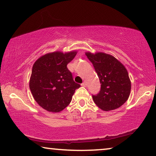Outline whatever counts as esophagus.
<instances>
[{"mask_svg":"<svg viewBox=\"0 0 156 156\" xmlns=\"http://www.w3.org/2000/svg\"><path fill=\"white\" fill-rule=\"evenodd\" d=\"M81 86H82V87H86V86H87V85H86V83L84 82V83H83L82 84H81Z\"/></svg>","mask_w":156,"mask_h":156,"instance_id":"obj_1","label":"esophagus"}]
</instances>
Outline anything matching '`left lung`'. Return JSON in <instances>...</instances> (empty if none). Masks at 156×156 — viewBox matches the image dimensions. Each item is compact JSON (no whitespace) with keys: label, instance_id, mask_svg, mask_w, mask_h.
Returning <instances> with one entry per match:
<instances>
[{"label":"left lung","instance_id":"obj_1","mask_svg":"<svg viewBox=\"0 0 156 156\" xmlns=\"http://www.w3.org/2000/svg\"><path fill=\"white\" fill-rule=\"evenodd\" d=\"M85 55L93 64L101 84L99 93L92 96L95 104L104 111L117 109L128 100L131 90L126 69L109 54L86 52Z\"/></svg>","mask_w":156,"mask_h":156}]
</instances>
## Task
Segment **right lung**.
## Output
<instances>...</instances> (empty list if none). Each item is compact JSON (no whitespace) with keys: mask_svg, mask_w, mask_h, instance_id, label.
I'll use <instances>...</instances> for the list:
<instances>
[{"mask_svg":"<svg viewBox=\"0 0 156 156\" xmlns=\"http://www.w3.org/2000/svg\"><path fill=\"white\" fill-rule=\"evenodd\" d=\"M77 51H55L41 56L34 63L29 87L34 99L48 112H59L67 107L76 89L66 65L75 58Z\"/></svg>","mask_w":156,"mask_h":156,"instance_id":"add662e5","label":"right lung"}]
</instances>
